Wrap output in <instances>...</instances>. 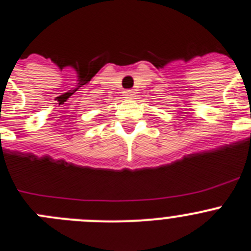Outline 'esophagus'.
<instances>
[{"mask_svg": "<svg viewBox=\"0 0 251 251\" xmlns=\"http://www.w3.org/2000/svg\"><path fill=\"white\" fill-rule=\"evenodd\" d=\"M124 96H125L126 99L134 98V92L131 91V90H126V91H124Z\"/></svg>", "mask_w": 251, "mask_h": 251, "instance_id": "esophagus-1", "label": "esophagus"}]
</instances>
